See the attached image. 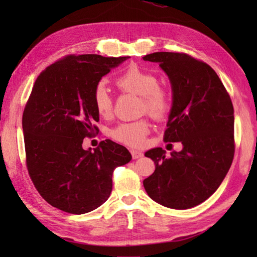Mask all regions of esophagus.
<instances>
[{
  "mask_svg": "<svg viewBox=\"0 0 257 257\" xmlns=\"http://www.w3.org/2000/svg\"><path fill=\"white\" fill-rule=\"evenodd\" d=\"M130 153H132L133 159H139V158H142L143 155H144L141 151H136V150H132V151H130Z\"/></svg>",
  "mask_w": 257,
  "mask_h": 257,
  "instance_id": "obj_1",
  "label": "esophagus"
}]
</instances>
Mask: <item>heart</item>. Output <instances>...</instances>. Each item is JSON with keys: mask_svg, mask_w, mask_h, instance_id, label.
I'll return each instance as SVG.
<instances>
[{"mask_svg": "<svg viewBox=\"0 0 257 257\" xmlns=\"http://www.w3.org/2000/svg\"><path fill=\"white\" fill-rule=\"evenodd\" d=\"M114 82L121 92L141 95L142 111L149 113L152 118L163 119L170 112V94L159 86V78L152 71L132 64L115 78ZM92 99L97 114L104 119L110 118L113 114V99L102 84L95 87ZM150 130L149 120L141 119L118 124L111 130V137L121 144L137 149L145 145Z\"/></svg>", "mask_w": 257, "mask_h": 257, "instance_id": "heart-1", "label": "heart"}]
</instances>
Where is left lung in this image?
<instances>
[{
  "label": "left lung",
  "mask_w": 257,
  "mask_h": 257,
  "mask_svg": "<svg viewBox=\"0 0 257 257\" xmlns=\"http://www.w3.org/2000/svg\"><path fill=\"white\" fill-rule=\"evenodd\" d=\"M143 59L158 62L171 81L173 101L163 141L184 146L170 158L161 147L146 152L155 171L143 181L144 188L163 206L194 207L219 188L231 167V98L216 72L201 60L179 52H155Z\"/></svg>",
  "instance_id": "8db88e82"
}]
</instances>
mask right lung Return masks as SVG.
I'll use <instances>...</instances> for the list:
<instances>
[{
    "instance_id": "1",
    "label": "right lung",
    "mask_w": 257,
    "mask_h": 257,
    "mask_svg": "<svg viewBox=\"0 0 257 257\" xmlns=\"http://www.w3.org/2000/svg\"><path fill=\"white\" fill-rule=\"evenodd\" d=\"M127 60L70 54L41 72L23 114L26 165L35 188L52 206L84 214L101 206L112 191V173L128 163L124 146L106 139L82 149L98 134L93 92L103 76Z\"/></svg>"
}]
</instances>
